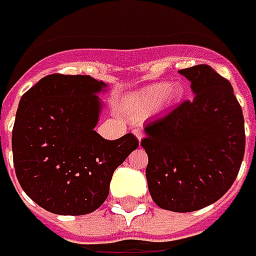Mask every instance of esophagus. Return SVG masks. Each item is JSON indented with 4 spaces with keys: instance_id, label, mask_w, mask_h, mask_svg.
Segmentation results:
<instances>
[{
    "instance_id": "obj_1",
    "label": "esophagus",
    "mask_w": 256,
    "mask_h": 256,
    "mask_svg": "<svg viewBox=\"0 0 256 256\" xmlns=\"http://www.w3.org/2000/svg\"><path fill=\"white\" fill-rule=\"evenodd\" d=\"M134 134H135V136H136L139 140L144 138V132H143L142 130H139V128H135V130H134Z\"/></svg>"
}]
</instances>
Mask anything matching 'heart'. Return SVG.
Listing matches in <instances>:
<instances>
[{
    "mask_svg": "<svg viewBox=\"0 0 256 256\" xmlns=\"http://www.w3.org/2000/svg\"><path fill=\"white\" fill-rule=\"evenodd\" d=\"M182 95V88L179 85L172 86L170 82H158L138 92L134 102L140 112H150L157 108L164 99H176Z\"/></svg>",
    "mask_w": 256,
    "mask_h": 256,
    "instance_id": "obj_1",
    "label": "heart"
}]
</instances>
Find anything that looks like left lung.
<instances>
[{"instance_id":"1","label":"left lung","mask_w":256,"mask_h":256,"mask_svg":"<svg viewBox=\"0 0 256 256\" xmlns=\"http://www.w3.org/2000/svg\"><path fill=\"white\" fill-rule=\"evenodd\" d=\"M194 98L144 126L148 192L162 210L192 212L232 188L246 150L244 117L233 86L208 64L179 70Z\"/></svg>"}]
</instances>
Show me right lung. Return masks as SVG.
<instances>
[{"label": "right lung", "instance_id": "1", "mask_svg": "<svg viewBox=\"0 0 256 256\" xmlns=\"http://www.w3.org/2000/svg\"><path fill=\"white\" fill-rule=\"evenodd\" d=\"M90 76L50 74L22 96L12 130L16 178L38 206L58 215H85L108 196L116 168L138 148L126 134L108 140L94 130L98 92Z\"/></svg>", "mask_w": 256, "mask_h": 256}]
</instances>
